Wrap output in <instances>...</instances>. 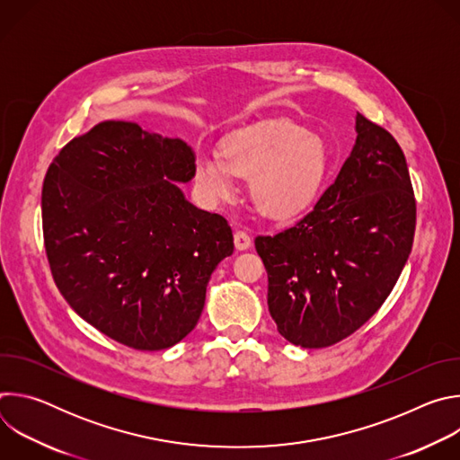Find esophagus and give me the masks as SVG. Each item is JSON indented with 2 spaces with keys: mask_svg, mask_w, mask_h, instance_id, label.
Wrapping results in <instances>:
<instances>
[{
  "mask_svg": "<svg viewBox=\"0 0 460 460\" xmlns=\"http://www.w3.org/2000/svg\"><path fill=\"white\" fill-rule=\"evenodd\" d=\"M234 247L238 251H245L251 247V236L245 231H236L234 233Z\"/></svg>",
  "mask_w": 460,
  "mask_h": 460,
  "instance_id": "obj_1",
  "label": "esophagus"
}]
</instances>
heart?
Instances as JSON below:
<instances>
[{"instance_id":"1","label":"heart","mask_w":460,"mask_h":460,"mask_svg":"<svg viewBox=\"0 0 460 460\" xmlns=\"http://www.w3.org/2000/svg\"><path fill=\"white\" fill-rule=\"evenodd\" d=\"M325 172L322 140L288 119L264 121L224 138L222 158L199 155L194 183L209 202L234 194V176L251 180L256 209L271 218L300 213L316 194Z\"/></svg>"}]
</instances>
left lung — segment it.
Wrapping results in <instances>:
<instances>
[{
    "label": "left lung",
    "instance_id": "8db88e82",
    "mask_svg": "<svg viewBox=\"0 0 460 460\" xmlns=\"http://www.w3.org/2000/svg\"><path fill=\"white\" fill-rule=\"evenodd\" d=\"M357 140L335 181L293 227L256 236L279 333L300 348L333 346L395 288L413 245L417 206L397 140L357 112Z\"/></svg>",
    "mask_w": 460,
    "mask_h": 460
}]
</instances>
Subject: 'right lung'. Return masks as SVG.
I'll return each mask as SVG.
<instances>
[{"label":"right lung","instance_id":"right-lung-1","mask_svg":"<svg viewBox=\"0 0 460 460\" xmlns=\"http://www.w3.org/2000/svg\"><path fill=\"white\" fill-rule=\"evenodd\" d=\"M194 153L133 121H102L65 146L41 190L52 279L109 339L140 351L178 344L199 322L233 231L194 208L176 181Z\"/></svg>","mask_w":460,"mask_h":460}]
</instances>
